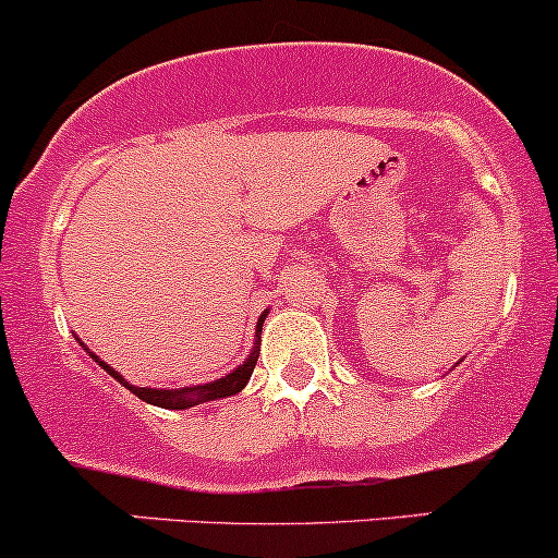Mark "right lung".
I'll use <instances>...</instances> for the list:
<instances>
[{
    "label": "right lung",
    "instance_id": "1",
    "mask_svg": "<svg viewBox=\"0 0 558 558\" xmlns=\"http://www.w3.org/2000/svg\"><path fill=\"white\" fill-rule=\"evenodd\" d=\"M268 311L260 313L258 324H255V342H253V350H250V355L245 361L240 363V366L234 368V372H229L227 377L221 379H213V381H205V385H192V387H179V390H166V387H136V385H129L126 379H123L121 372H116V368L110 366V363H105L99 355H94L89 348L84 345L86 353L92 355L94 361L99 363V366L105 368V372L110 374L112 379L121 381L126 390L134 392L136 398H142L144 403H153V405H160V409H171V411H184V409H192V405H199V403H208V400H221V398H231L236 396V392L245 390V385L253 377V368L255 363H258V350H260V331H263V322H266Z\"/></svg>",
    "mask_w": 558,
    "mask_h": 558
}]
</instances>
